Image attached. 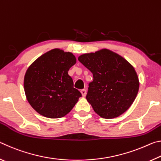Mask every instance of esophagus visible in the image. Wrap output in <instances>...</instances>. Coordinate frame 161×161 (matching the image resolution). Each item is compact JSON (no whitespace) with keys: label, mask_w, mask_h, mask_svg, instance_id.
Instances as JSON below:
<instances>
[{"label":"esophagus","mask_w":161,"mask_h":161,"mask_svg":"<svg viewBox=\"0 0 161 161\" xmlns=\"http://www.w3.org/2000/svg\"><path fill=\"white\" fill-rule=\"evenodd\" d=\"M81 95H82V97H86V89H81Z\"/></svg>","instance_id":"34e87169"}]
</instances>
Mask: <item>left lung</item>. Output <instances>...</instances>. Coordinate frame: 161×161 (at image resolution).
I'll return each mask as SVG.
<instances>
[{
	"label": "left lung",
	"instance_id": "obj_1",
	"mask_svg": "<svg viewBox=\"0 0 161 161\" xmlns=\"http://www.w3.org/2000/svg\"><path fill=\"white\" fill-rule=\"evenodd\" d=\"M78 60L93 74L86 99L103 119L118 117L129 109L139 89L133 67L107 49L81 54Z\"/></svg>",
	"mask_w": 161,
	"mask_h": 161
}]
</instances>
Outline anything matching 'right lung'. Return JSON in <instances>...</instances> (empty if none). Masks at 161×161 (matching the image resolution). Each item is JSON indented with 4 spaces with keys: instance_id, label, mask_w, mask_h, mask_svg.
I'll return each instance as SVG.
<instances>
[{
    "instance_id": "right-lung-1",
    "label": "right lung",
    "mask_w": 161,
    "mask_h": 161,
    "mask_svg": "<svg viewBox=\"0 0 161 161\" xmlns=\"http://www.w3.org/2000/svg\"><path fill=\"white\" fill-rule=\"evenodd\" d=\"M76 62L72 53L53 49L28 68L24 77V90L29 103L40 115L50 119L63 117L81 97L68 75Z\"/></svg>"
}]
</instances>
